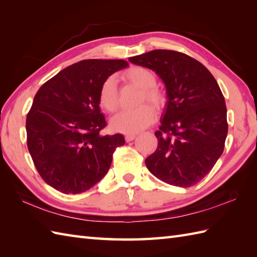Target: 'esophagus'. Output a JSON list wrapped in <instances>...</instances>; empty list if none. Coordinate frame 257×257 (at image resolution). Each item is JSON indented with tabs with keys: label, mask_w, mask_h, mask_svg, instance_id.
Instances as JSON below:
<instances>
[{
	"label": "esophagus",
	"mask_w": 257,
	"mask_h": 257,
	"mask_svg": "<svg viewBox=\"0 0 257 257\" xmlns=\"http://www.w3.org/2000/svg\"><path fill=\"white\" fill-rule=\"evenodd\" d=\"M136 137H137L136 135H127L124 137V139H125V141H127V143H129V141H133L134 139H136Z\"/></svg>",
	"instance_id": "34e87169"
}]
</instances>
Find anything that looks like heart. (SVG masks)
Listing matches in <instances>:
<instances>
[{
  "label": "heart",
  "mask_w": 257,
  "mask_h": 257,
  "mask_svg": "<svg viewBox=\"0 0 257 257\" xmlns=\"http://www.w3.org/2000/svg\"><path fill=\"white\" fill-rule=\"evenodd\" d=\"M123 78L143 89V96L140 98V102L147 100L150 102L156 109H160L165 105L166 98L162 91L156 88L157 78L156 75L150 69L135 66L125 70ZM99 103L100 106L108 112H113L118 107V91L114 78L110 77L103 81L99 92ZM155 112L148 105H143L134 110L120 111L114 116L110 125L114 132L122 134H136L149 125L154 120Z\"/></svg>",
  "instance_id": "heart-1"
}]
</instances>
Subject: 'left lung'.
<instances>
[{"label":"left lung","instance_id":"left-lung-1","mask_svg":"<svg viewBox=\"0 0 257 257\" xmlns=\"http://www.w3.org/2000/svg\"><path fill=\"white\" fill-rule=\"evenodd\" d=\"M129 62L154 70L166 86L158 147L147 168L168 184H196L219 160L227 136L225 100L215 78L196 59L174 51H151Z\"/></svg>","mask_w":257,"mask_h":257}]
</instances>
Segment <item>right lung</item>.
<instances>
[{
	"label": "right lung",
	"mask_w": 257,
	"mask_h": 257,
	"mask_svg": "<svg viewBox=\"0 0 257 257\" xmlns=\"http://www.w3.org/2000/svg\"><path fill=\"white\" fill-rule=\"evenodd\" d=\"M128 66L123 59H86L43 85L26 117L27 148L51 187L66 194L85 192L106 176L122 135L103 136V81Z\"/></svg>",
	"instance_id": "right-lung-1"
}]
</instances>
